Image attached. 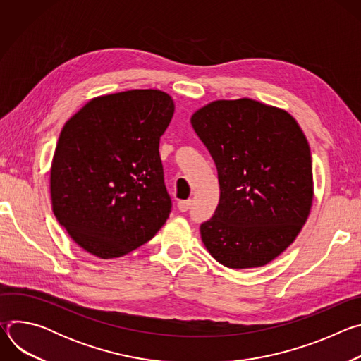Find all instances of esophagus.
Listing matches in <instances>:
<instances>
[{"instance_id": "34e87169", "label": "esophagus", "mask_w": 361, "mask_h": 361, "mask_svg": "<svg viewBox=\"0 0 361 361\" xmlns=\"http://www.w3.org/2000/svg\"><path fill=\"white\" fill-rule=\"evenodd\" d=\"M177 207H178V210H180L181 213L187 212V210L191 207V200H181V201H178Z\"/></svg>"}]
</instances>
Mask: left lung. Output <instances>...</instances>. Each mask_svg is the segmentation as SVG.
I'll return each mask as SVG.
<instances>
[{"label":"left lung","instance_id":"8db88e82","mask_svg":"<svg viewBox=\"0 0 361 361\" xmlns=\"http://www.w3.org/2000/svg\"><path fill=\"white\" fill-rule=\"evenodd\" d=\"M191 126L220 181L214 216L201 240L228 269L263 267L298 235L314 197L312 154L295 118L251 98L217 99Z\"/></svg>","mask_w":361,"mask_h":361}]
</instances>
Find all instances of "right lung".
<instances>
[{
  "label": "right lung",
  "instance_id": "add662e5",
  "mask_svg": "<svg viewBox=\"0 0 361 361\" xmlns=\"http://www.w3.org/2000/svg\"><path fill=\"white\" fill-rule=\"evenodd\" d=\"M173 114L167 92L130 90L90 99L64 124L49 170L51 204L87 252L123 257L167 221L159 147Z\"/></svg>",
  "mask_w": 361,
  "mask_h": 361
}]
</instances>
